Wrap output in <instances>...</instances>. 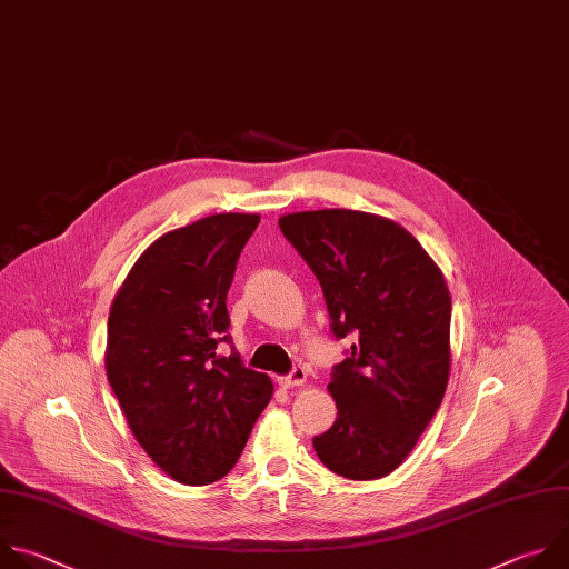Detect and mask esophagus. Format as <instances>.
Instances as JSON below:
<instances>
[{
    "instance_id": "obj_1",
    "label": "esophagus",
    "mask_w": 569,
    "mask_h": 569,
    "mask_svg": "<svg viewBox=\"0 0 569 569\" xmlns=\"http://www.w3.org/2000/svg\"><path fill=\"white\" fill-rule=\"evenodd\" d=\"M305 381H307V372H305V368L296 366V368L291 370V375L280 377V379H278V386H280V388H296V386H302Z\"/></svg>"
}]
</instances>
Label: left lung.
<instances>
[{"mask_svg": "<svg viewBox=\"0 0 569 569\" xmlns=\"http://www.w3.org/2000/svg\"><path fill=\"white\" fill-rule=\"evenodd\" d=\"M316 273L331 331L355 336L327 386L333 426L320 462L348 480L392 473L437 412L450 375V293L423 247L381 214L325 208L278 219Z\"/></svg>", "mask_w": 569, "mask_h": 569, "instance_id": "obj_1", "label": "left lung"}]
</instances>
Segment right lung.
Listing matches in <instances>:
<instances>
[{"instance_id":"add662e5","label":"right lung","mask_w":569,"mask_h":569,"mask_svg":"<svg viewBox=\"0 0 569 569\" xmlns=\"http://www.w3.org/2000/svg\"><path fill=\"white\" fill-rule=\"evenodd\" d=\"M260 214L219 212L154 240L113 296L104 370L128 426L174 482L229 473L273 395L229 343L226 293Z\"/></svg>"}]
</instances>
